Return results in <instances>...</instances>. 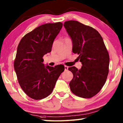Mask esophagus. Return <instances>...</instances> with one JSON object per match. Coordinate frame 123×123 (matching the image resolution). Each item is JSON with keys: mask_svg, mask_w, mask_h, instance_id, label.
<instances>
[{"mask_svg": "<svg viewBox=\"0 0 123 123\" xmlns=\"http://www.w3.org/2000/svg\"><path fill=\"white\" fill-rule=\"evenodd\" d=\"M68 69V67L67 66H64V70H67Z\"/></svg>", "mask_w": 123, "mask_h": 123, "instance_id": "34e87169", "label": "esophagus"}]
</instances>
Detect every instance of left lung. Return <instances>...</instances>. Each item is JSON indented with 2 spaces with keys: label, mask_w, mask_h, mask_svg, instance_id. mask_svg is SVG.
<instances>
[{
  "label": "left lung",
  "mask_w": 123,
  "mask_h": 123,
  "mask_svg": "<svg viewBox=\"0 0 123 123\" xmlns=\"http://www.w3.org/2000/svg\"><path fill=\"white\" fill-rule=\"evenodd\" d=\"M72 38L73 52L79 55L80 69L69 67L73 78L69 83L75 95L90 98L96 95L105 84L109 74L110 57L103 39L98 31L76 20L63 24Z\"/></svg>",
  "instance_id": "8db88e82"
}]
</instances>
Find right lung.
<instances>
[{
    "instance_id": "add662e5",
    "label": "right lung",
    "mask_w": 123,
    "mask_h": 123,
    "mask_svg": "<svg viewBox=\"0 0 123 123\" xmlns=\"http://www.w3.org/2000/svg\"><path fill=\"white\" fill-rule=\"evenodd\" d=\"M62 25L57 22L39 26L25 35L18 45L14 70L20 87L33 99L40 100L50 94L64 70L62 64L45 66L43 59L51 51Z\"/></svg>"
}]
</instances>
